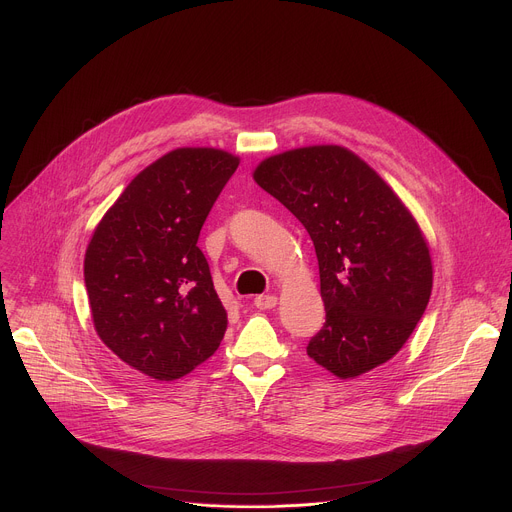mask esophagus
Returning a JSON list of instances; mask_svg holds the SVG:
<instances>
[{
	"label": "esophagus",
	"mask_w": 512,
	"mask_h": 512,
	"mask_svg": "<svg viewBox=\"0 0 512 512\" xmlns=\"http://www.w3.org/2000/svg\"><path fill=\"white\" fill-rule=\"evenodd\" d=\"M254 305H256L258 309H262V311L272 309V307H276V297H274V295H258V297L254 299Z\"/></svg>",
	"instance_id": "obj_1"
}]
</instances>
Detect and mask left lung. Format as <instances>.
Masks as SVG:
<instances>
[{
    "label": "left lung",
    "instance_id": "8db88e82",
    "mask_svg": "<svg viewBox=\"0 0 512 512\" xmlns=\"http://www.w3.org/2000/svg\"><path fill=\"white\" fill-rule=\"evenodd\" d=\"M254 181L309 232L325 325L307 356L333 376L358 378L399 352L431 289L429 244L390 185L344 146H303L264 158Z\"/></svg>",
    "mask_w": 512,
    "mask_h": 512
}]
</instances>
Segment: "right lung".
<instances>
[{
    "label": "right lung",
    "instance_id": "1",
    "mask_svg": "<svg viewBox=\"0 0 512 512\" xmlns=\"http://www.w3.org/2000/svg\"><path fill=\"white\" fill-rule=\"evenodd\" d=\"M240 158L217 148L170 150L97 223L85 287L101 342L156 380H177L215 354L227 313L197 246Z\"/></svg>",
    "mask_w": 512,
    "mask_h": 512
}]
</instances>
